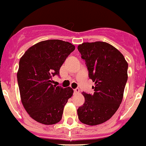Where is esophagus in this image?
<instances>
[{"label": "esophagus", "instance_id": "1", "mask_svg": "<svg viewBox=\"0 0 146 146\" xmlns=\"http://www.w3.org/2000/svg\"><path fill=\"white\" fill-rule=\"evenodd\" d=\"M74 93H80V90H79V88H76V89L74 90Z\"/></svg>", "mask_w": 146, "mask_h": 146}]
</instances>
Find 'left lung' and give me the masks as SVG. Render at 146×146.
Listing matches in <instances>:
<instances>
[{"label": "left lung", "mask_w": 146, "mask_h": 146, "mask_svg": "<svg viewBox=\"0 0 146 146\" xmlns=\"http://www.w3.org/2000/svg\"><path fill=\"white\" fill-rule=\"evenodd\" d=\"M95 83L93 94L83 93L85 101L78 109V119L87 125L106 122L116 112L127 81L128 64L123 54L106 42L83 43L78 46Z\"/></svg>", "instance_id": "8db88e82"}]
</instances>
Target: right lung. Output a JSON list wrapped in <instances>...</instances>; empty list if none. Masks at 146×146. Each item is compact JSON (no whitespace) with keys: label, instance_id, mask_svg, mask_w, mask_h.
Returning a JSON list of instances; mask_svg holds the SVG:
<instances>
[{"label":"right lung","instance_id":"1","mask_svg":"<svg viewBox=\"0 0 146 146\" xmlns=\"http://www.w3.org/2000/svg\"><path fill=\"white\" fill-rule=\"evenodd\" d=\"M75 46L61 40H47L35 44L21 57L17 72L20 97L30 117L51 125L62 117L64 106L73 95L71 87L53 85L52 78Z\"/></svg>","mask_w":146,"mask_h":146}]
</instances>
